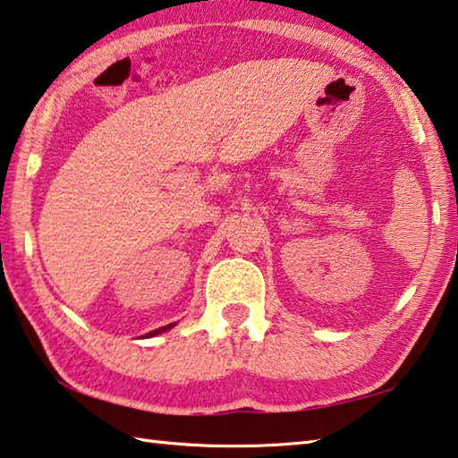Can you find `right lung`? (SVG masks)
<instances>
[{
  "label": "right lung",
  "mask_w": 458,
  "mask_h": 458,
  "mask_svg": "<svg viewBox=\"0 0 458 458\" xmlns=\"http://www.w3.org/2000/svg\"><path fill=\"white\" fill-rule=\"evenodd\" d=\"M171 327H174V324H168V326L158 327V330H152V332H148V334H144L142 338H152V335H158V334H163V332H168V330H171Z\"/></svg>",
  "instance_id": "1"
}]
</instances>
